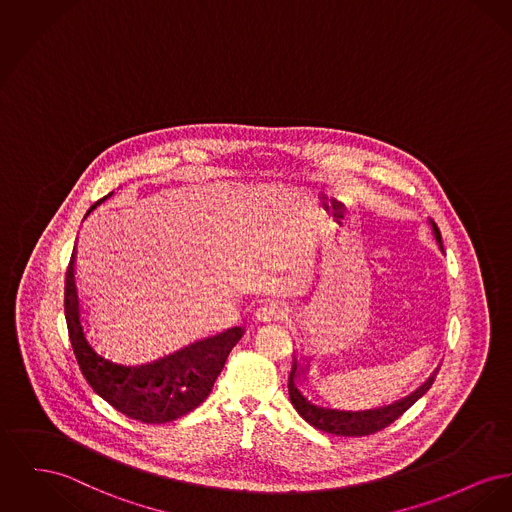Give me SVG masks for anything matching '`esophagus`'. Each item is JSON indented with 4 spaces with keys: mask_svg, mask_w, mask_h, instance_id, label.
<instances>
[{
    "mask_svg": "<svg viewBox=\"0 0 512 512\" xmlns=\"http://www.w3.org/2000/svg\"><path fill=\"white\" fill-rule=\"evenodd\" d=\"M288 313V309L280 303H267V305H261L257 311H255V319L261 321V323H271L276 319H284Z\"/></svg>",
    "mask_w": 512,
    "mask_h": 512,
    "instance_id": "esophagus-1",
    "label": "esophagus"
}]
</instances>
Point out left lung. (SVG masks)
Masks as SVG:
<instances>
[{
  "instance_id": "8db88e82",
  "label": "left lung",
  "mask_w": 512,
  "mask_h": 512,
  "mask_svg": "<svg viewBox=\"0 0 512 512\" xmlns=\"http://www.w3.org/2000/svg\"><path fill=\"white\" fill-rule=\"evenodd\" d=\"M433 236L439 243L441 253H445L443 249V240H441V232L435 224L433 218H429ZM439 367L427 377L425 383H421L416 391L406 394L404 398H398L391 404H383L377 408H367V410H342V408H332L319 404L317 398H321V394L317 396H309L307 392V375H309V365L305 361L294 356L292 363V371H290V379H288V391H290V400L294 404V408L298 410L303 420L309 425H313L315 429H321L325 433L332 435H344V437H363V435H371L377 433L381 429H385L387 425H391L392 421L398 420L414 402H418L425 392L429 391V387L435 381Z\"/></svg>"
}]
</instances>
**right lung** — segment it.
<instances>
[{
    "label": "right lung",
    "mask_w": 512,
    "mask_h": 512,
    "mask_svg": "<svg viewBox=\"0 0 512 512\" xmlns=\"http://www.w3.org/2000/svg\"><path fill=\"white\" fill-rule=\"evenodd\" d=\"M114 193L94 203V211ZM87 212V214H89ZM75 249L65 274V321L79 367L96 394L127 418L145 423L178 420L197 408L212 391L228 354L245 329L232 327L214 336L191 342L158 360L123 365L98 354L87 336V309L79 296L75 276Z\"/></svg>",
    "instance_id": "1"
}]
</instances>
